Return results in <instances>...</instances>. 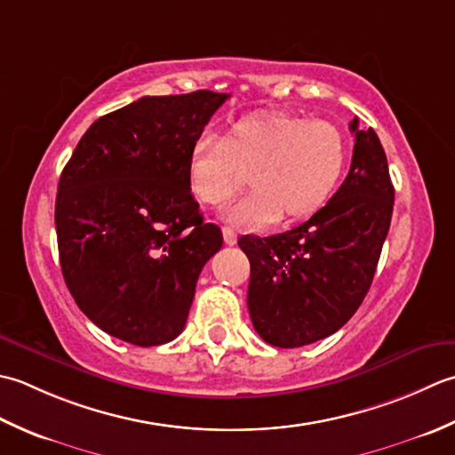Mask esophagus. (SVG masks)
I'll use <instances>...</instances> for the list:
<instances>
[{
  "instance_id": "1",
  "label": "esophagus",
  "mask_w": 455,
  "mask_h": 455,
  "mask_svg": "<svg viewBox=\"0 0 455 455\" xmlns=\"http://www.w3.org/2000/svg\"><path fill=\"white\" fill-rule=\"evenodd\" d=\"M221 231H224V241H226L228 245H235V243H237V234H235L234 229H231V228H224Z\"/></svg>"
}]
</instances>
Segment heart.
<instances>
[{
    "label": "heart",
    "mask_w": 455,
    "mask_h": 455,
    "mask_svg": "<svg viewBox=\"0 0 455 455\" xmlns=\"http://www.w3.org/2000/svg\"><path fill=\"white\" fill-rule=\"evenodd\" d=\"M346 139L323 119L267 111L237 119L221 139L192 143L187 176L192 196L224 206L243 187L253 190L224 212L231 224L261 229L273 221L312 216L331 196L346 166Z\"/></svg>",
    "instance_id": "1"
}]
</instances>
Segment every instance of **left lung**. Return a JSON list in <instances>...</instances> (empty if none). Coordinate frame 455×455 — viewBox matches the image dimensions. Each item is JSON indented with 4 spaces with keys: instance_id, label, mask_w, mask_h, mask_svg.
I'll return each mask as SVG.
<instances>
[{
    "instance_id": "obj_1",
    "label": "left lung",
    "mask_w": 455,
    "mask_h": 455,
    "mask_svg": "<svg viewBox=\"0 0 455 455\" xmlns=\"http://www.w3.org/2000/svg\"><path fill=\"white\" fill-rule=\"evenodd\" d=\"M357 125L349 124V172L326 206L284 234L237 241L251 263L249 316L267 344L289 349L331 336L373 283L395 188L377 133Z\"/></svg>"
}]
</instances>
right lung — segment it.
<instances>
[{
	"instance_id": "right-lung-1",
	"label": "right lung",
	"mask_w": 455,
	"mask_h": 455,
	"mask_svg": "<svg viewBox=\"0 0 455 455\" xmlns=\"http://www.w3.org/2000/svg\"><path fill=\"white\" fill-rule=\"evenodd\" d=\"M229 94L145 96L96 119L59 180L62 276L109 336L161 346L184 330L204 265L224 243L188 188V153Z\"/></svg>"
}]
</instances>
